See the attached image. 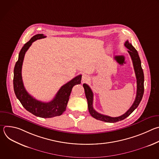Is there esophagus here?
Returning <instances> with one entry per match:
<instances>
[{"label":"esophagus","mask_w":159,"mask_h":159,"mask_svg":"<svg viewBox=\"0 0 159 159\" xmlns=\"http://www.w3.org/2000/svg\"><path fill=\"white\" fill-rule=\"evenodd\" d=\"M89 79H90V77H89L88 75L85 74H84L82 75V82H86V81L89 80Z\"/></svg>","instance_id":"esophagus-1"}]
</instances>
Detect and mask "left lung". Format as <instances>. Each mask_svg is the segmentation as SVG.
Returning <instances> with one entry per match:
<instances>
[{"mask_svg":"<svg viewBox=\"0 0 159 159\" xmlns=\"http://www.w3.org/2000/svg\"><path fill=\"white\" fill-rule=\"evenodd\" d=\"M125 46L128 49V52L131 58L133 65L134 67V70L137 78V96H136L135 100L130 107V108L123 114V115L118 117H111L109 116L104 115L98 112L93 107V93L90 87L86 84H84L83 87L84 88L85 96L87 100L88 104V109L89 112L93 118L96 120L102 121L107 123H116L121 120H123L128 116H129L133 111L137 108L140 102L142 101L143 93H144V75L143 69L141 65V60L140 59L139 53L133 47V45L127 40L125 43Z\"/></svg>","mask_w":159,"mask_h":159,"instance_id":"8db88e82","label":"left lung"}]
</instances>
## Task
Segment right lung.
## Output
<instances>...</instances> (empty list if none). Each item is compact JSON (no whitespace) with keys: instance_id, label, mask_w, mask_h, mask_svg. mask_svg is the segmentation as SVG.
Returning <instances> with one entry per match:
<instances>
[{"instance_id":"right-lung-1","label":"right lung","mask_w":159,"mask_h":159,"mask_svg":"<svg viewBox=\"0 0 159 159\" xmlns=\"http://www.w3.org/2000/svg\"><path fill=\"white\" fill-rule=\"evenodd\" d=\"M46 37L43 34H36L24 45L19 52L18 60L14 66L13 79L15 94L22 106L33 115L43 118H53L63 114L66 109L73 87L77 84H80L82 78V75H79L61 86L55 97L48 102H44L36 99L26 91L21 74L25 53L33 42Z\"/></svg>"}]
</instances>
